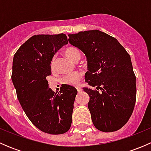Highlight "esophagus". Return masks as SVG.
I'll use <instances>...</instances> for the list:
<instances>
[{
  "label": "esophagus",
  "instance_id": "1",
  "mask_svg": "<svg viewBox=\"0 0 151 151\" xmlns=\"http://www.w3.org/2000/svg\"><path fill=\"white\" fill-rule=\"evenodd\" d=\"M76 88H77V91H78V92H80V91H82V88H80V86H77V87H76Z\"/></svg>",
  "mask_w": 151,
  "mask_h": 151
}]
</instances>
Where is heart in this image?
I'll return each instance as SVG.
<instances>
[{"instance_id": "obj_1", "label": "heart", "mask_w": 151, "mask_h": 151, "mask_svg": "<svg viewBox=\"0 0 151 151\" xmlns=\"http://www.w3.org/2000/svg\"><path fill=\"white\" fill-rule=\"evenodd\" d=\"M64 52L67 57L69 58L71 60H74V61H77L80 58V55H81L80 51L77 48L73 47H69L66 48ZM50 68H51L52 71H54L55 68L54 58L52 60L51 63H50ZM82 76H83V74L80 71H76L63 76L61 79V81L62 83H65V84L75 85L78 84L79 81L82 78Z\"/></svg>"}]
</instances>
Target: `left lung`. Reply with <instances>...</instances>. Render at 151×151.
Segmentation results:
<instances>
[{
    "label": "left lung",
    "instance_id": "obj_1",
    "mask_svg": "<svg viewBox=\"0 0 151 151\" xmlns=\"http://www.w3.org/2000/svg\"><path fill=\"white\" fill-rule=\"evenodd\" d=\"M68 36L69 43L86 56L85 82L96 87L83 88L90 96L88 106L94 126L104 132L119 130L130 118L136 101V77L130 55L116 39L100 30Z\"/></svg>",
    "mask_w": 151,
    "mask_h": 151
}]
</instances>
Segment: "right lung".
Masks as SVG:
<instances>
[{"label": "right lung", "mask_w": 151, "mask_h": 151, "mask_svg": "<svg viewBox=\"0 0 151 151\" xmlns=\"http://www.w3.org/2000/svg\"><path fill=\"white\" fill-rule=\"evenodd\" d=\"M67 44L63 33L35 35L21 45L13 58L12 80L21 106L36 128L51 134L69 130L77 93L68 85L55 93L46 78L52 74L50 63L55 53Z\"/></svg>", "instance_id": "right-lung-1"}]
</instances>
